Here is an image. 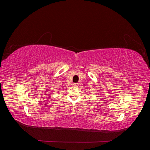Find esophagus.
<instances>
[{
	"mask_svg": "<svg viewBox=\"0 0 150 150\" xmlns=\"http://www.w3.org/2000/svg\"><path fill=\"white\" fill-rule=\"evenodd\" d=\"M73 85H74V87H78L79 85H78V83H75L73 84Z\"/></svg>",
	"mask_w": 150,
	"mask_h": 150,
	"instance_id": "obj_1",
	"label": "esophagus"
}]
</instances>
